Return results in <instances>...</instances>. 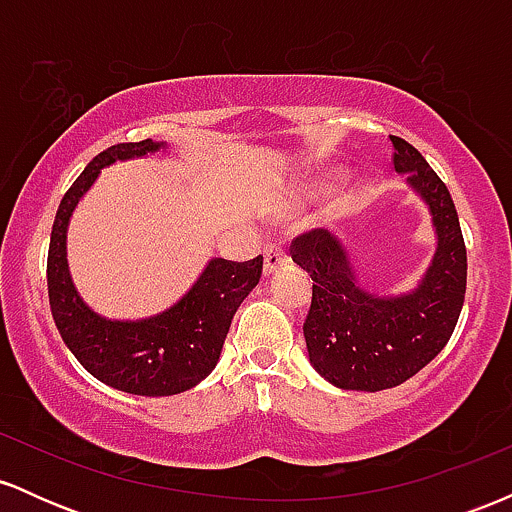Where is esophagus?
Wrapping results in <instances>:
<instances>
[{
    "label": "esophagus",
    "mask_w": 512,
    "mask_h": 512,
    "mask_svg": "<svg viewBox=\"0 0 512 512\" xmlns=\"http://www.w3.org/2000/svg\"><path fill=\"white\" fill-rule=\"evenodd\" d=\"M284 262H289V255H286V250L281 248V245H267V250H264V274H272L276 269L281 267Z\"/></svg>",
    "instance_id": "34e87169"
}]
</instances>
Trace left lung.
I'll return each mask as SVG.
<instances>
[{"label":"left lung","mask_w":512,"mask_h":512,"mask_svg":"<svg viewBox=\"0 0 512 512\" xmlns=\"http://www.w3.org/2000/svg\"><path fill=\"white\" fill-rule=\"evenodd\" d=\"M390 142L395 170L407 173L438 233L436 255L419 289L397 298L363 291L344 245L325 228L291 240L293 262L313 279L303 322L310 363L342 390L378 392L414 378L448 344L467 291V248L448 187L409 142Z\"/></svg>","instance_id":"1"}]
</instances>
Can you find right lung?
I'll use <instances>...</instances> for the list:
<instances>
[{"mask_svg":"<svg viewBox=\"0 0 512 512\" xmlns=\"http://www.w3.org/2000/svg\"><path fill=\"white\" fill-rule=\"evenodd\" d=\"M163 144L125 142L105 149L64 192L48 250V296L64 344L93 378L142 397H168L190 390L219 361L228 327L245 296L262 276V255L248 262L211 260L190 293L166 313L139 322L105 320L74 291L67 272L69 216L103 166L154 154Z\"/></svg>","mask_w":512,"mask_h":512,"instance_id":"add662e5","label":"right lung"}]
</instances>
